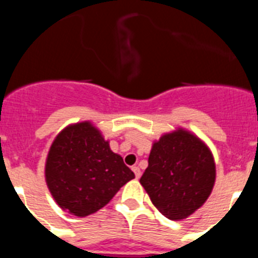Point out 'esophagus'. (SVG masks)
I'll list each match as a JSON object with an SVG mask.
<instances>
[{
    "label": "esophagus",
    "mask_w": 258,
    "mask_h": 258,
    "mask_svg": "<svg viewBox=\"0 0 258 258\" xmlns=\"http://www.w3.org/2000/svg\"><path fill=\"white\" fill-rule=\"evenodd\" d=\"M132 171H134L135 176H136V178H139L141 176V171L139 167H132Z\"/></svg>",
    "instance_id": "obj_1"
}]
</instances>
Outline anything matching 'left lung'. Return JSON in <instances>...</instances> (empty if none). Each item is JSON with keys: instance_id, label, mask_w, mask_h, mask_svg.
<instances>
[{"instance_id": "8db88e82", "label": "left lung", "mask_w": 258, "mask_h": 258, "mask_svg": "<svg viewBox=\"0 0 258 258\" xmlns=\"http://www.w3.org/2000/svg\"><path fill=\"white\" fill-rule=\"evenodd\" d=\"M140 178L157 210L169 220H184L202 207L216 180L208 146L184 128L162 135L150 150Z\"/></svg>"}]
</instances>
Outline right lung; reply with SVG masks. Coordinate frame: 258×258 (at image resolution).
Masks as SVG:
<instances>
[{
    "instance_id": "right-lung-1",
    "label": "right lung",
    "mask_w": 258,
    "mask_h": 258,
    "mask_svg": "<svg viewBox=\"0 0 258 258\" xmlns=\"http://www.w3.org/2000/svg\"><path fill=\"white\" fill-rule=\"evenodd\" d=\"M45 177L59 207L85 217L106 206L135 173L110 150L101 132L86 120L66 127L55 138Z\"/></svg>"
}]
</instances>
